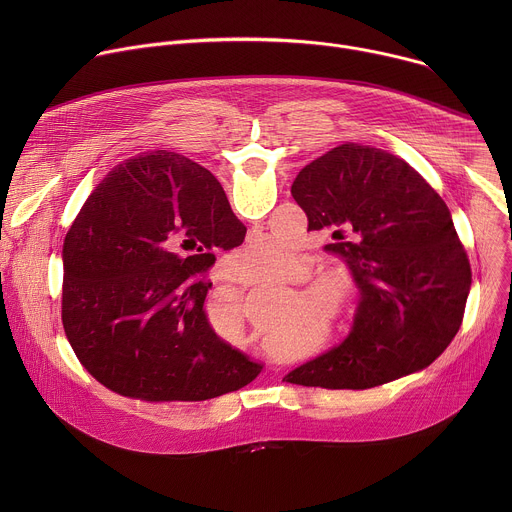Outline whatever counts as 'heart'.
Here are the masks:
<instances>
[{"label":"heart","mask_w":512,"mask_h":512,"mask_svg":"<svg viewBox=\"0 0 512 512\" xmlns=\"http://www.w3.org/2000/svg\"><path fill=\"white\" fill-rule=\"evenodd\" d=\"M300 255L294 245L277 241V239H259L245 249H241L233 261V273L247 283H267V281H283L294 277L300 271ZM330 300V287H312L304 291V304L310 310L322 308ZM210 326L214 336L223 344L237 346L245 336L243 314L237 302H223L214 306L210 314ZM285 342L283 334H271L267 344L271 348H279Z\"/></svg>","instance_id":"heart-1"}]
</instances>
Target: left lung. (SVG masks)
Returning a JSON list of instances; mask_svg holds the SVG:
<instances>
[{"instance_id": "obj_1", "label": "left lung", "mask_w": 512, "mask_h": 512, "mask_svg": "<svg viewBox=\"0 0 512 512\" xmlns=\"http://www.w3.org/2000/svg\"><path fill=\"white\" fill-rule=\"evenodd\" d=\"M308 231L332 237L358 289L348 336L283 381L373 389L425 369L460 330L472 271L450 210L407 162L342 143L291 184Z\"/></svg>"}]
</instances>
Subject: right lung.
Listing matches in <instances>:
<instances>
[{"label":"right lung","instance_id":"add662e5","mask_svg":"<svg viewBox=\"0 0 512 512\" xmlns=\"http://www.w3.org/2000/svg\"><path fill=\"white\" fill-rule=\"evenodd\" d=\"M218 180L160 150L113 168L70 225L62 326L107 389L145 401H206L249 385L263 364L212 332L194 281L245 239Z\"/></svg>","mask_w":512,"mask_h":512}]
</instances>
